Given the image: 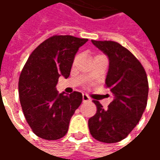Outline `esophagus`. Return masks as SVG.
Wrapping results in <instances>:
<instances>
[{
  "instance_id": "esophagus-1",
  "label": "esophagus",
  "mask_w": 160,
  "mask_h": 160,
  "mask_svg": "<svg viewBox=\"0 0 160 160\" xmlns=\"http://www.w3.org/2000/svg\"><path fill=\"white\" fill-rule=\"evenodd\" d=\"M91 101V98L86 94H82V102H89Z\"/></svg>"
}]
</instances>
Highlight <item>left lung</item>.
<instances>
[{
  "mask_svg": "<svg viewBox=\"0 0 160 160\" xmlns=\"http://www.w3.org/2000/svg\"><path fill=\"white\" fill-rule=\"evenodd\" d=\"M91 42L109 59L105 84L114 98L107 110L93 100L98 111L88 125L97 140L117 143L128 136L145 112L149 90L147 76L140 62L119 43L95 40Z\"/></svg>",
  "mask_w": 160,
  "mask_h": 160,
  "instance_id": "1",
  "label": "left lung"
}]
</instances>
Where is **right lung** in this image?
I'll return each instance as SVG.
<instances>
[{"mask_svg":"<svg viewBox=\"0 0 160 160\" xmlns=\"http://www.w3.org/2000/svg\"><path fill=\"white\" fill-rule=\"evenodd\" d=\"M88 39L54 36L31 53L19 78L23 114L36 136L57 140L68 132L69 121L82 101V93H58L59 77L69 78L78 48Z\"/></svg>","mask_w":160,"mask_h":160,"instance_id":"obj_1","label":"right lung"}]
</instances>
